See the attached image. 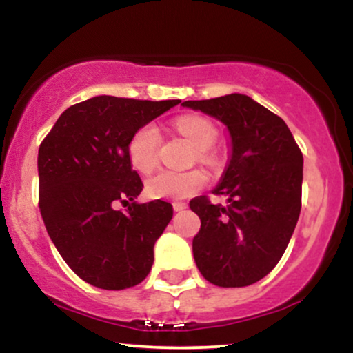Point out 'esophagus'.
<instances>
[{
    "label": "esophagus",
    "instance_id": "34e87169",
    "mask_svg": "<svg viewBox=\"0 0 353 353\" xmlns=\"http://www.w3.org/2000/svg\"><path fill=\"white\" fill-rule=\"evenodd\" d=\"M172 208H174V210H176V212H181V210H184L185 208H188V205H185L184 202H174Z\"/></svg>",
    "mask_w": 353,
    "mask_h": 353
}]
</instances>
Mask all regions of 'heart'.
I'll return each instance as SVG.
<instances>
[{
	"mask_svg": "<svg viewBox=\"0 0 353 353\" xmlns=\"http://www.w3.org/2000/svg\"><path fill=\"white\" fill-rule=\"evenodd\" d=\"M174 128L179 131L194 148L197 149V157L204 163H210L212 156L208 149L216 141V128L210 121L202 116L188 114L174 121ZM161 145V132L156 124L149 123L141 125L131 136L128 144L129 163L136 171L148 174L157 164V151ZM208 184V174L201 169L190 171H161L149 177L145 182V190L152 199L184 201L189 199Z\"/></svg>",
	"mask_w": 353,
	"mask_h": 353,
	"instance_id": "1",
	"label": "heart"
}]
</instances>
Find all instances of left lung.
Listing matches in <instances>:
<instances>
[{
    "instance_id": "obj_1",
    "label": "left lung",
    "mask_w": 353,
    "mask_h": 353,
    "mask_svg": "<svg viewBox=\"0 0 353 353\" xmlns=\"http://www.w3.org/2000/svg\"><path fill=\"white\" fill-rule=\"evenodd\" d=\"M182 106L216 117L230 137L229 164L212 190L228 204L205 196L189 202L201 219L194 261L214 285H250L277 265L294 234L302 205V152L283 119L245 94Z\"/></svg>"
}]
</instances>
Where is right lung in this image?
<instances>
[{
  "mask_svg": "<svg viewBox=\"0 0 353 353\" xmlns=\"http://www.w3.org/2000/svg\"><path fill=\"white\" fill-rule=\"evenodd\" d=\"M179 103L96 96L68 108L39 145L41 217L61 257L84 282L123 290L148 277L172 205L136 202L143 181L129 163L128 144L141 125ZM117 201L128 209L117 211Z\"/></svg>",
  "mask_w": 353,
  "mask_h": 353,
  "instance_id": "right-lung-1",
  "label": "right lung"
}]
</instances>
